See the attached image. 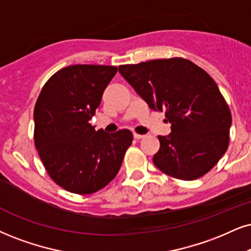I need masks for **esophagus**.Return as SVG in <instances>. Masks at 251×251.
Wrapping results in <instances>:
<instances>
[{
    "label": "esophagus",
    "instance_id": "34e87169",
    "mask_svg": "<svg viewBox=\"0 0 251 251\" xmlns=\"http://www.w3.org/2000/svg\"><path fill=\"white\" fill-rule=\"evenodd\" d=\"M144 137V135H140V134H136V132H134V138L135 140H142V138Z\"/></svg>",
    "mask_w": 251,
    "mask_h": 251
}]
</instances>
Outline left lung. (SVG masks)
<instances>
[{"label": "left lung", "instance_id": "1", "mask_svg": "<svg viewBox=\"0 0 251 251\" xmlns=\"http://www.w3.org/2000/svg\"><path fill=\"white\" fill-rule=\"evenodd\" d=\"M119 72L171 123L153 164L165 175L194 180L214 168L229 144L231 114L214 80L184 58L121 65Z\"/></svg>", "mask_w": 251, "mask_h": 251}]
</instances>
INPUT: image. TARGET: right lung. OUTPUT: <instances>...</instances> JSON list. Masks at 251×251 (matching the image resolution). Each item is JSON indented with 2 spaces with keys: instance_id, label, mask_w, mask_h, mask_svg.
<instances>
[{
  "instance_id": "obj_1",
  "label": "right lung",
  "mask_w": 251,
  "mask_h": 251,
  "mask_svg": "<svg viewBox=\"0 0 251 251\" xmlns=\"http://www.w3.org/2000/svg\"><path fill=\"white\" fill-rule=\"evenodd\" d=\"M115 66L72 65L54 73L37 99L35 145L52 180L66 191L92 194L115 178L132 134H107L89 123Z\"/></svg>"
}]
</instances>
